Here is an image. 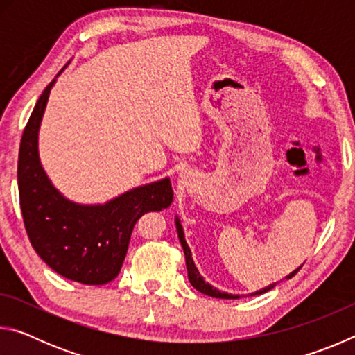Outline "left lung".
<instances>
[{
  "instance_id": "obj_1",
  "label": "left lung",
  "mask_w": 355,
  "mask_h": 355,
  "mask_svg": "<svg viewBox=\"0 0 355 355\" xmlns=\"http://www.w3.org/2000/svg\"><path fill=\"white\" fill-rule=\"evenodd\" d=\"M175 227H177V233H178V239L180 243H182V248H183V252H184V258H186V269H188V279L191 282V285L196 288V290H199L200 293L203 294H208V296L211 297H219V299H238L241 296H238V294H230V293H225V291H219L218 288H214L213 285H209L208 282H205V279L202 277L199 269L196 268V263L194 260H192V254H191V249L188 243H186L184 239V232H183V227H182V222H180L178 216H175ZM302 266H299L297 269H294V271L291 274H288L285 279H291L293 275H296V272L299 271V269ZM277 285V284H271L268 285L266 288H261V290H258L255 293H250V296H257V294H263L266 293L269 290H272V288Z\"/></svg>"
}]
</instances>
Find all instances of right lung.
Masks as SVG:
<instances>
[{"instance_id":"add662e5","label":"right lung","mask_w":355,"mask_h":355,"mask_svg":"<svg viewBox=\"0 0 355 355\" xmlns=\"http://www.w3.org/2000/svg\"><path fill=\"white\" fill-rule=\"evenodd\" d=\"M56 78L42 92L21 136L17 177L23 220L34 250L53 271L84 285H105L120 272L136 220L171 207L172 184L166 177L97 205L64 197L39 158V128Z\"/></svg>"}]
</instances>
